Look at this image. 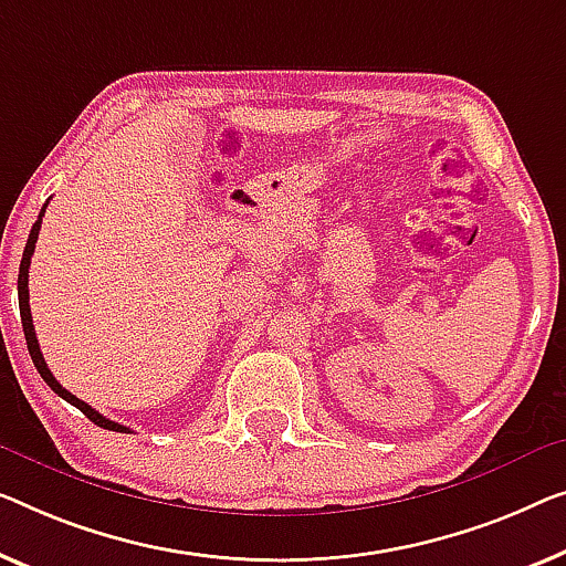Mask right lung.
Returning a JSON list of instances; mask_svg holds the SVG:
<instances>
[{
  "label": "right lung",
  "instance_id": "right-lung-1",
  "mask_svg": "<svg viewBox=\"0 0 566 566\" xmlns=\"http://www.w3.org/2000/svg\"><path fill=\"white\" fill-rule=\"evenodd\" d=\"M45 206H48V202H45ZM45 206H42L40 216H38V221H35V226H32V231H30V239H28V243H24V254H22V264H20V276H17V294H20L22 331H24V340H28V350H30V356H32V364H35L38 374H40L42 378H45V384L50 386V389H53V391H55L57 396H61V399H65L67 403H73L75 409H81L83 415H86L91 421H94V424L104 427V429H114V432H129V427L119 424V421H112V419L101 417L98 411H96V409H91L86 401H81L78 396H73L71 391L63 389V386L55 381V376L50 374V368H48V364H45V358H42L40 343H38V337H35V325H32V315H30V290H28V276H30V259H32V254H35V243H38V233H40L42 216H45Z\"/></svg>",
  "mask_w": 566,
  "mask_h": 566
}]
</instances>
